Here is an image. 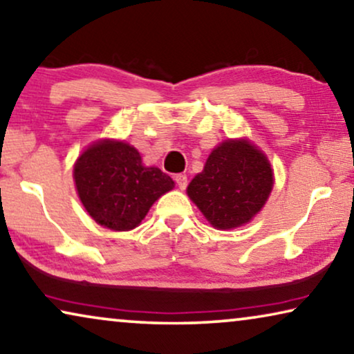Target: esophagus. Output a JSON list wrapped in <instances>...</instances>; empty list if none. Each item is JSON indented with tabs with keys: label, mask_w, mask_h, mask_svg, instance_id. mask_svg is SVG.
<instances>
[{
	"label": "esophagus",
	"mask_w": 354,
	"mask_h": 354,
	"mask_svg": "<svg viewBox=\"0 0 354 354\" xmlns=\"http://www.w3.org/2000/svg\"><path fill=\"white\" fill-rule=\"evenodd\" d=\"M175 181H176L179 189H186V186H187V176L186 175H176Z\"/></svg>",
	"instance_id": "esophagus-1"
}]
</instances>
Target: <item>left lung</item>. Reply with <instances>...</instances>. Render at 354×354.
Returning <instances> with one entry per match:
<instances>
[{"instance_id": "left-lung-1", "label": "left lung", "mask_w": 354, "mask_h": 354, "mask_svg": "<svg viewBox=\"0 0 354 354\" xmlns=\"http://www.w3.org/2000/svg\"><path fill=\"white\" fill-rule=\"evenodd\" d=\"M272 189V170L265 153L245 139L213 149L203 171L187 186V196L210 225L232 229L261 210Z\"/></svg>"}]
</instances>
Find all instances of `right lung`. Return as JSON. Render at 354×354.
I'll return each instance as SVG.
<instances>
[{"mask_svg":"<svg viewBox=\"0 0 354 354\" xmlns=\"http://www.w3.org/2000/svg\"><path fill=\"white\" fill-rule=\"evenodd\" d=\"M80 201L91 218L113 231L134 229L162 194L175 183L156 167H144L136 149L125 142L93 144L73 168Z\"/></svg>","mask_w":354,"mask_h":354,"instance_id":"obj_1","label":"right lung"}]
</instances>
